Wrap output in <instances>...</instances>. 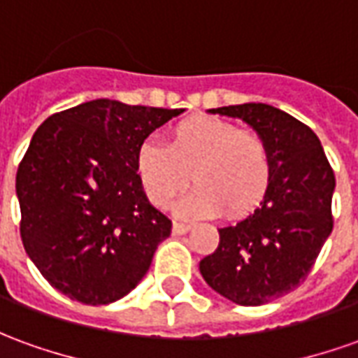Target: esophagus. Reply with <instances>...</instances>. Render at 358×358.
I'll use <instances>...</instances> for the list:
<instances>
[{
    "label": "esophagus",
    "instance_id": "34e87169",
    "mask_svg": "<svg viewBox=\"0 0 358 358\" xmlns=\"http://www.w3.org/2000/svg\"><path fill=\"white\" fill-rule=\"evenodd\" d=\"M187 231H189L187 224H182V222H174V224H172V234H174V236H182V234H186Z\"/></svg>",
    "mask_w": 358,
    "mask_h": 358
}]
</instances>
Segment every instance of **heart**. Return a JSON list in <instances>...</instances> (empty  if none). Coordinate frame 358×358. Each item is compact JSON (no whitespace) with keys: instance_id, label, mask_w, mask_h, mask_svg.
Wrapping results in <instances>:
<instances>
[{"instance_id":"heart-1","label":"heart","mask_w":358,"mask_h":358,"mask_svg":"<svg viewBox=\"0 0 358 358\" xmlns=\"http://www.w3.org/2000/svg\"><path fill=\"white\" fill-rule=\"evenodd\" d=\"M136 172L147 199L166 209L194 180L197 189L176 205L186 219L229 211L246 217L266 197L271 161L264 139L217 116H192L171 127L166 145L147 139L137 147Z\"/></svg>"}]
</instances>
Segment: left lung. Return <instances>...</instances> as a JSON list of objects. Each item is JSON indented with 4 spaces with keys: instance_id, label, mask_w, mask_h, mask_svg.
<instances>
[{
    "instance_id": "1",
    "label": "left lung",
    "mask_w": 358,
    "mask_h": 358,
    "mask_svg": "<svg viewBox=\"0 0 358 358\" xmlns=\"http://www.w3.org/2000/svg\"><path fill=\"white\" fill-rule=\"evenodd\" d=\"M209 112L240 118L264 139L271 178L254 213L219 229V246L199 262V273L234 304L259 306L310 273L334 229L336 176L318 136L283 110L246 102Z\"/></svg>"
}]
</instances>
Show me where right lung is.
<instances>
[{
    "label": "right lung",
    "mask_w": 358,
    "mask_h": 358,
    "mask_svg": "<svg viewBox=\"0 0 358 358\" xmlns=\"http://www.w3.org/2000/svg\"><path fill=\"white\" fill-rule=\"evenodd\" d=\"M184 108L96 99L34 131L17 171L24 252L71 301L108 304L149 271L172 222L145 196L137 147Z\"/></svg>",
    "instance_id": "1"
}]
</instances>
